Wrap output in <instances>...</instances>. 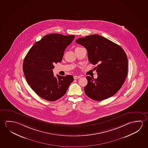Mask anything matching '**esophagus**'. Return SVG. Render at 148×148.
<instances>
[{"label": "esophagus", "instance_id": "esophagus-1", "mask_svg": "<svg viewBox=\"0 0 148 148\" xmlns=\"http://www.w3.org/2000/svg\"><path fill=\"white\" fill-rule=\"evenodd\" d=\"M80 77L79 76H74V78L75 79H78V78H79Z\"/></svg>", "mask_w": 148, "mask_h": 148}]
</instances>
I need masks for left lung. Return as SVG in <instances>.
I'll return each instance as SVG.
<instances>
[{
	"label": "left lung",
	"instance_id": "left-lung-1",
	"mask_svg": "<svg viewBox=\"0 0 148 148\" xmlns=\"http://www.w3.org/2000/svg\"><path fill=\"white\" fill-rule=\"evenodd\" d=\"M87 49L90 62L95 68L97 78L86 77V95L100 101L111 97L119 91L125 80L128 61L126 53L119 45L98 34H92L76 40Z\"/></svg>",
	"mask_w": 148,
	"mask_h": 148
}]
</instances>
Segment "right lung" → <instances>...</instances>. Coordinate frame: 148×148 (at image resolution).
<instances>
[{
    "label": "right lung",
    "mask_w": 148,
    "mask_h": 148,
    "mask_svg": "<svg viewBox=\"0 0 148 148\" xmlns=\"http://www.w3.org/2000/svg\"><path fill=\"white\" fill-rule=\"evenodd\" d=\"M73 35L51 34L44 36L30 49L23 62V71L28 84L40 97L55 101L65 95L74 80L72 75H53L55 63L61 62Z\"/></svg>",
    "instance_id": "obj_1"
}]
</instances>
